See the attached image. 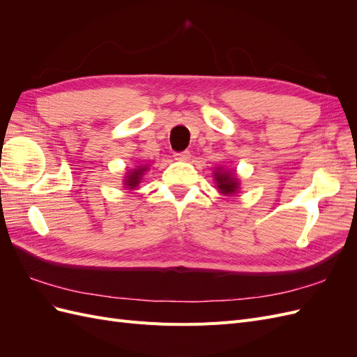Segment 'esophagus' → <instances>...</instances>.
<instances>
[{
    "mask_svg": "<svg viewBox=\"0 0 357 357\" xmlns=\"http://www.w3.org/2000/svg\"><path fill=\"white\" fill-rule=\"evenodd\" d=\"M174 158H176V160H180V162H188L189 159H190V153L188 152H181V153H176L174 155Z\"/></svg>",
    "mask_w": 357,
    "mask_h": 357,
    "instance_id": "34e87169",
    "label": "esophagus"
}]
</instances>
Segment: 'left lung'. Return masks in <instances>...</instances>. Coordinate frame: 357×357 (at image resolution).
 <instances>
[{
  "instance_id": "left-lung-1",
  "label": "left lung",
  "mask_w": 357,
  "mask_h": 357,
  "mask_svg": "<svg viewBox=\"0 0 357 357\" xmlns=\"http://www.w3.org/2000/svg\"><path fill=\"white\" fill-rule=\"evenodd\" d=\"M213 178L219 193L223 197H234L240 190V178L234 169H223L222 167L215 168Z\"/></svg>"
}]
</instances>
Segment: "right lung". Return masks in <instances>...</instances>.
<instances>
[{
	"label": "right lung",
	"instance_id": "obj_1",
	"mask_svg": "<svg viewBox=\"0 0 357 357\" xmlns=\"http://www.w3.org/2000/svg\"><path fill=\"white\" fill-rule=\"evenodd\" d=\"M149 167L150 165H147V164L146 165H137L135 168L126 171V174L123 177V185H125L123 188H126L128 190H135L139 186V183H142L143 176L147 172Z\"/></svg>",
	"mask_w": 357,
	"mask_h": 357
}]
</instances>
